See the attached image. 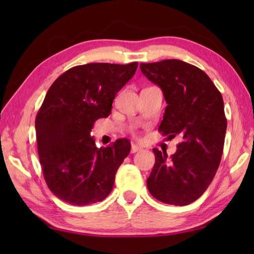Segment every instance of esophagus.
I'll use <instances>...</instances> for the list:
<instances>
[{"label": "esophagus", "instance_id": "1", "mask_svg": "<svg viewBox=\"0 0 254 254\" xmlns=\"http://www.w3.org/2000/svg\"><path fill=\"white\" fill-rule=\"evenodd\" d=\"M140 150H141L140 147H137V145L132 144V147H131V153H135V152H137V151H140Z\"/></svg>", "mask_w": 254, "mask_h": 254}]
</instances>
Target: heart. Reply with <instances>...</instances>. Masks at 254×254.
Wrapping results in <instances>:
<instances>
[{
	"label": "heart",
	"mask_w": 254,
	"mask_h": 254,
	"mask_svg": "<svg viewBox=\"0 0 254 254\" xmlns=\"http://www.w3.org/2000/svg\"><path fill=\"white\" fill-rule=\"evenodd\" d=\"M130 132L132 133L133 135H135V127H130Z\"/></svg>",
	"instance_id": "b5f03b06"
}]
</instances>
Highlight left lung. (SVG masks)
I'll list each match as a JSON object with an SVG mask.
<instances>
[{
    "label": "left lung",
    "mask_w": 254,
    "mask_h": 254,
    "mask_svg": "<svg viewBox=\"0 0 254 254\" xmlns=\"http://www.w3.org/2000/svg\"><path fill=\"white\" fill-rule=\"evenodd\" d=\"M140 68L162 89L168 104L159 131L183 139L170 157L153 149L156 162L148 189L162 203L188 205L204 194L220 166L227 126L223 97L203 70L182 60L141 64Z\"/></svg>",
    "instance_id": "1"
}]
</instances>
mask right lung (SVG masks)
Here are the masks:
<instances>
[{
  "label": "right lung",
  "mask_w": 254,
  "mask_h": 254,
  "mask_svg": "<svg viewBox=\"0 0 254 254\" xmlns=\"http://www.w3.org/2000/svg\"><path fill=\"white\" fill-rule=\"evenodd\" d=\"M136 68L137 63L75 66L47 92L36 118L38 153L49 189L66 203H97L113 188L130 141L119 139L97 149L89 133L98 119L109 117L115 95Z\"/></svg>",
  "instance_id": "right-lung-1"
}]
</instances>
